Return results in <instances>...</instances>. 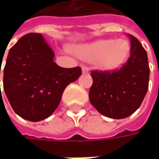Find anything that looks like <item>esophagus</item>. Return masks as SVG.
<instances>
[{
	"label": "esophagus",
	"instance_id": "1",
	"mask_svg": "<svg viewBox=\"0 0 159 159\" xmlns=\"http://www.w3.org/2000/svg\"><path fill=\"white\" fill-rule=\"evenodd\" d=\"M82 73H83L84 75H88V74H89V69H88V67L85 66V65H83V66H82Z\"/></svg>",
	"mask_w": 159,
	"mask_h": 159
}]
</instances>
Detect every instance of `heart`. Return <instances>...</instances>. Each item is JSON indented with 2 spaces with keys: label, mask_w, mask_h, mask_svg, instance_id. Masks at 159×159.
Listing matches in <instances>:
<instances>
[{
  "label": "heart",
  "mask_w": 159,
  "mask_h": 159,
  "mask_svg": "<svg viewBox=\"0 0 159 159\" xmlns=\"http://www.w3.org/2000/svg\"><path fill=\"white\" fill-rule=\"evenodd\" d=\"M74 52L80 58L93 61L98 68L111 71L121 66L130 53L129 43L122 39H98L90 43L73 47Z\"/></svg>",
  "instance_id": "b5f03b06"
}]
</instances>
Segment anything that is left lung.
I'll list each match as a JSON object with an SVG mask.
<instances>
[{
  "label": "left lung",
  "mask_w": 159,
  "mask_h": 159,
  "mask_svg": "<svg viewBox=\"0 0 159 159\" xmlns=\"http://www.w3.org/2000/svg\"><path fill=\"white\" fill-rule=\"evenodd\" d=\"M128 38L131 56L120 70L91 72L89 100L99 113L111 119H123L135 112L148 90L150 69L146 51L135 37L128 34Z\"/></svg>",
  "instance_id": "8db88e82"
}]
</instances>
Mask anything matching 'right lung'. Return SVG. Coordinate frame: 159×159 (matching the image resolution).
Instances as JSON below:
<instances>
[{
  "mask_svg": "<svg viewBox=\"0 0 159 159\" xmlns=\"http://www.w3.org/2000/svg\"><path fill=\"white\" fill-rule=\"evenodd\" d=\"M54 56L39 33L23 36L10 48L2 69L3 90L21 118L30 121L47 119L58 108L66 86L82 75L80 67L57 65Z\"/></svg>",
  "mask_w": 159,
  "mask_h": 159,
  "instance_id": "obj_1",
  "label": "right lung"
}]
</instances>
